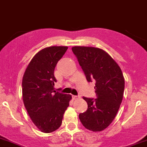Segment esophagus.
Listing matches in <instances>:
<instances>
[{
  "mask_svg": "<svg viewBox=\"0 0 147 147\" xmlns=\"http://www.w3.org/2000/svg\"><path fill=\"white\" fill-rule=\"evenodd\" d=\"M72 98L74 99V100H76V99L80 98V96H74V95H73V96H72Z\"/></svg>",
  "mask_w": 147,
  "mask_h": 147,
  "instance_id": "esophagus-1",
  "label": "esophagus"
}]
</instances>
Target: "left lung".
I'll use <instances>...</instances> for the list:
<instances>
[{
  "instance_id": "obj_1",
  "label": "left lung",
  "mask_w": 147,
  "mask_h": 147,
  "mask_svg": "<svg viewBox=\"0 0 147 147\" xmlns=\"http://www.w3.org/2000/svg\"><path fill=\"white\" fill-rule=\"evenodd\" d=\"M72 51L88 81H96L94 88L97 98L83 97L88 103V109L80 114L79 118L87 129L101 131L111 123L122 102L125 87L122 71L102 49L74 46Z\"/></svg>"
}]
</instances>
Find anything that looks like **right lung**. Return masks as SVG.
<instances>
[{
  "label": "right lung",
  "mask_w": 147,
  "mask_h": 147,
  "mask_svg": "<svg viewBox=\"0 0 147 147\" xmlns=\"http://www.w3.org/2000/svg\"><path fill=\"white\" fill-rule=\"evenodd\" d=\"M67 46L45 47L36 53L24 74L22 98L29 116L41 131L51 133L61 126L71 94L55 91L54 70Z\"/></svg>",
  "instance_id": "add662e5"
}]
</instances>
